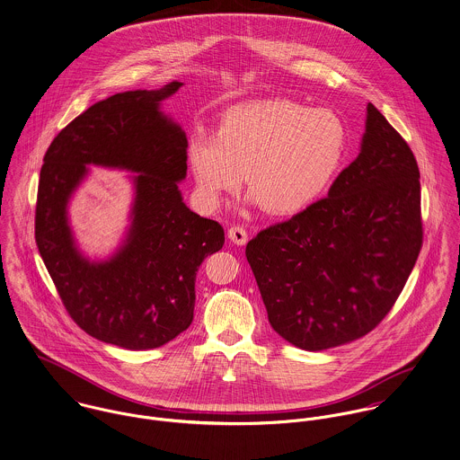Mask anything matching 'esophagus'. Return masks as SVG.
I'll use <instances>...</instances> for the list:
<instances>
[{"label":"esophagus","instance_id":"obj_1","mask_svg":"<svg viewBox=\"0 0 460 460\" xmlns=\"http://www.w3.org/2000/svg\"><path fill=\"white\" fill-rule=\"evenodd\" d=\"M227 238L229 242H233L234 245H245L249 242V234L242 226H233L227 229Z\"/></svg>","mask_w":460,"mask_h":460}]
</instances>
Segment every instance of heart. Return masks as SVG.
<instances>
[{
	"label": "heart",
	"instance_id": "b5f03b06",
	"mask_svg": "<svg viewBox=\"0 0 460 460\" xmlns=\"http://www.w3.org/2000/svg\"><path fill=\"white\" fill-rule=\"evenodd\" d=\"M348 145L349 130L337 112L273 99L226 111L217 132L196 130L187 158L205 205H220L245 172L252 203L271 215H295L332 185Z\"/></svg>",
	"mask_w": 460,
	"mask_h": 460
}]
</instances>
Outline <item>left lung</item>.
Wrapping results in <instances>:
<instances>
[{
	"label": "left lung",
	"mask_w": 460,
	"mask_h": 460,
	"mask_svg": "<svg viewBox=\"0 0 460 460\" xmlns=\"http://www.w3.org/2000/svg\"><path fill=\"white\" fill-rule=\"evenodd\" d=\"M423 242L420 171L372 105L357 158L323 198L247 243L271 328L323 351L372 332L402 293Z\"/></svg>",
	"instance_id": "obj_1"
}]
</instances>
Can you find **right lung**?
<instances>
[{
	"label": "right lung",
	"instance_id": "1",
	"mask_svg": "<svg viewBox=\"0 0 460 460\" xmlns=\"http://www.w3.org/2000/svg\"><path fill=\"white\" fill-rule=\"evenodd\" d=\"M181 86L93 103L54 137L40 171L35 240L63 305L88 335L132 351L160 348L190 326L196 273L224 245L222 226L189 209L178 189L189 143L160 102ZM88 164L138 172L128 238L105 261L81 255L67 224Z\"/></svg>",
	"mask_w": 460,
	"mask_h": 460
}]
</instances>
